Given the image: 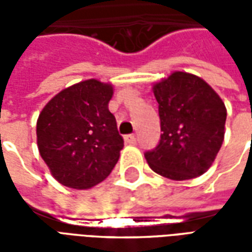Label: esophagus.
Returning a JSON list of instances; mask_svg holds the SVG:
<instances>
[{"mask_svg":"<svg viewBox=\"0 0 252 252\" xmlns=\"http://www.w3.org/2000/svg\"><path fill=\"white\" fill-rule=\"evenodd\" d=\"M124 140H126V144H136V142H137L136 136H135V135H126Z\"/></svg>","mask_w":252,"mask_h":252,"instance_id":"esophagus-1","label":"esophagus"}]
</instances>
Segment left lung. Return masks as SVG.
I'll return each mask as SVG.
<instances>
[{
	"instance_id": "1",
	"label": "left lung",
	"mask_w": 252,
	"mask_h": 252,
	"mask_svg": "<svg viewBox=\"0 0 252 252\" xmlns=\"http://www.w3.org/2000/svg\"><path fill=\"white\" fill-rule=\"evenodd\" d=\"M160 140L144 157L157 174L174 181L202 175L224 140L227 109L219 94L194 74L174 71L153 86Z\"/></svg>"
}]
</instances>
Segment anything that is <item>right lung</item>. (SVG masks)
I'll return each instance as SVG.
<instances>
[{"mask_svg":"<svg viewBox=\"0 0 252 252\" xmlns=\"http://www.w3.org/2000/svg\"><path fill=\"white\" fill-rule=\"evenodd\" d=\"M110 83L88 79L63 89L43 108L37 147L52 177L72 189H89L110 174L124 140L108 109Z\"/></svg>","mask_w":252,"mask_h":252,"instance_id":"1","label":"right lung"}]
</instances>
